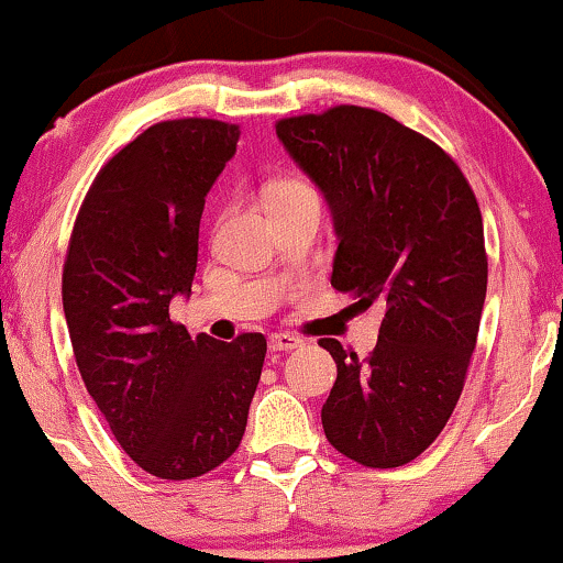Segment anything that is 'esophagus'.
Masks as SVG:
<instances>
[{"instance_id": "34e87169", "label": "esophagus", "mask_w": 563, "mask_h": 563, "mask_svg": "<svg viewBox=\"0 0 563 563\" xmlns=\"http://www.w3.org/2000/svg\"><path fill=\"white\" fill-rule=\"evenodd\" d=\"M302 343H305L302 338H297V335H291V333H272V335H268V351H274V353L295 351Z\"/></svg>"}]
</instances>
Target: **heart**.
I'll return each mask as SVG.
<instances>
[{
  "label": "heart",
  "instance_id": "1",
  "mask_svg": "<svg viewBox=\"0 0 563 563\" xmlns=\"http://www.w3.org/2000/svg\"><path fill=\"white\" fill-rule=\"evenodd\" d=\"M312 197L318 199V195H314V189L310 187V184L299 181V179H287V181H279L272 189V195H268V205L279 207V205L299 202V199H312Z\"/></svg>",
  "mask_w": 563,
  "mask_h": 563
}]
</instances>
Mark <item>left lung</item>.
Returning a JSON list of instances; mask_svg holds the SVG:
<instances>
[{
	"label": "left lung",
	"mask_w": 563,
	"mask_h": 563,
	"mask_svg": "<svg viewBox=\"0 0 563 563\" xmlns=\"http://www.w3.org/2000/svg\"><path fill=\"white\" fill-rule=\"evenodd\" d=\"M276 137L333 214L330 284L384 307L368 358L320 341L338 364L322 428L358 464H410L449 422L479 333V205L449 153L384 112L341 104L279 120Z\"/></svg>",
	"instance_id": "8db88e82"
}]
</instances>
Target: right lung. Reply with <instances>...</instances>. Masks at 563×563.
<instances>
[{"instance_id": "obj_1", "label": "right lung", "mask_w": 563, "mask_h": 563, "mask_svg": "<svg viewBox=\"0 0 563 563\" xmlns=\"http://www.w3.org/2000/svg\"><path fill=\"white\" fill-rule=\"evenodd\" d=\"M238 125H151L87 191L64 264L76 366L122 451L158 479H195L241 445L266 338H191L168 318L197 272L205 197L235 156Z\"/></svg>"}]
</instances>
